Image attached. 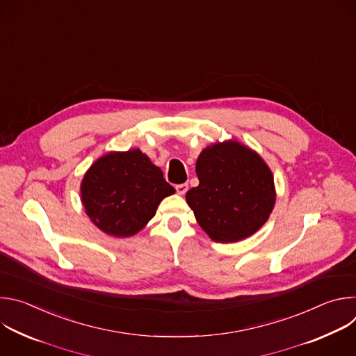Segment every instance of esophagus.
<instances>
[{
	"instance_id": "obj_1",
	"label": "esophagus",
	"mask_w": 356,
	"mask_h": 356,
	"mask_svg": "<svg viewBox=\"0 0 356 356\" xmlns=\"http://www.w3.org/2000/svg\"><path fill=\"white\" fill-rule=\"evenodd\" d=\"M188 190V184L187 183H181V184H176V191L179 194H186V191Z\"/></svg>"
}]
</instances>
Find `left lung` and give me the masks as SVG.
<instances>
[{
    "label": "left lung",
    "instance_id": "1",
    "mask_svg": "<svg viewBox=\"0 0 356 356\" xmlns=\"http://www.w3.org/2000/svg\"><path fill=\"white\" fill-rule=\"evenodd\" d=\"M200 184L187 191L195 220L216 242H236L255 234L275 206L273 176L255 152L229 140L201 152Z\"/></svg>",
    "mask_w": 356,
    "mask_h": 356
}]
</instances>
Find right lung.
Instances as JSON below:
<instances>
[{
	"label": "right lung",
	"mask_w": 356,
	"mask_h": 356,
	"mask_svg": "<svg viewBox=\"0 0 356 356\" xmlns=\"http://www.w3.org/2000/svg\"><path fill=\"white\" fill-rule=\"evenodd\" d=\"M175 193L162 170L139 149L99 158L81 181L87 216L108 235L131 236L155 216L159 202Z\"/></svg>",
	"instance_id": "1"
}]
</instances>
